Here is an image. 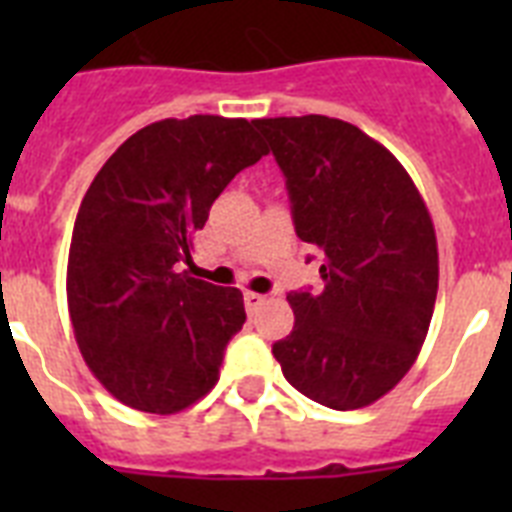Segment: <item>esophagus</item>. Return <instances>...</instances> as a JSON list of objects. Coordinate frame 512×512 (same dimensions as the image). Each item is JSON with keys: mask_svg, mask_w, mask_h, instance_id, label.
<instances>
[{"mask_svg": "<svg viewBox=\"0 0 512 512\" xmlns=\"http://www.w3.org/2000/svg\"><path fill=\"white\" fill-rule=\"evenodd\" d=\"M244 305H247L249 313H255L260 305H265V295H257V292H244Z\"/></svg>", "mask_w": 512, "mask_h": 512, "instance_id": "obj_1", "label": "esophagus"}]
</instances>
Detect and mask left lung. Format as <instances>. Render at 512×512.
I'll list each match as a JSON object with an SVG mask.
<instances>
[{
  "instance_id": "obj_1",
  "label": "left lung",
  "mask_w": 512,
  "mask_h": 512,
  "mask_svg": "<svg viewBox=\"0 0 512 512\" xmlns=\"http://www.w3.org/2000/svg\"><path fill=\"white\" fill-rule=\"evenodd\" d=\"M281 172L297 236L321 252L324 289L289 292L295 329L273 342L303 396L348 412L401 382L428 335L438 292L433 220L409 172L356 124L257 119Z\"/></svg>"
}]
</instances>
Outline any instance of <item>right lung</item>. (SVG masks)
<instances>
[{
	"instance_id": "1",
	"label": "right lung",
	"mask_w": 512,
	"mask_h": 512,
	"mask_svg": "<svg viewBox=\"0 0 512 512\" xmlns=\"http://www.w3.org/2000/svg\"><path fill=\"white\" fill-rule=\"evenodd\" d=\"M268 154L255 122L162 119L116 148L84 193L68 249V313L84 361L122 404L175 414L215 388L247 321L239 289L180 271L212 201Z\"/></svg>"
}]
</instances>
